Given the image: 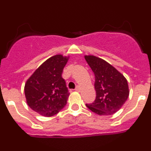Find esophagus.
<instances>
[{"label": "esophagus", "mask_w": 151, "mask_h": 151, "mask_svg": "<svg viewBox=\"0 0 151 151\" xmlns=\"http://www.w3.org/2000/svg\"><path fill=\"white\" fill-rule=\"evenodd\" d=\"M75 90L76 91H80V88H79V86H76V88H75Z\"/></svg>", "instance_id": "obj_1"}]
</instances>
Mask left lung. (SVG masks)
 Here are the masks:
<instances>
[{
  "mask_svg": "<svg viewBox=\"0 0 151 151\" xmlns=\"http://www.w3.org/2000/svg\"><path fill=\"white\" fill-rule=\"evenodd\" d=\"M85 60L95 76L96 98L86 104L89 110L97 115H112L127 101L129 94L127 80L106 61L94 56H85Z\"/></svg>",
  "mask_w": 151,
  "mask_h": 151,
  "instance_id": "8db88e82",
  "label": "left lung"
}]
</instances>
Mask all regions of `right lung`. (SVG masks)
<instances>
[{"label":"right lung","instance_id":"right-lung-1","mask_svg":"<svg viewBox=\"0 0 151 151\" xmlns=\"http://www.w3.org/2000/svg\"><path fill=\"white\" fill-rule=\"evenodd\" d=\"M68 58L60 54L50 57L25 85L28 105L40 115L54 116L66 105L69 92L62 74Z\"/></svg>","mask_w":151,"mask_h":151}]
</instances>
